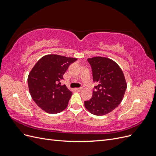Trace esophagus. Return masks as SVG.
Instances as JSON below:
<instances>
[{"label": "esophagus", "mask_w": 156, "mask_h": 156, "mask_svg": "<svg viewBox=\"0 0 156 156\" xmlns=\"http://www.w3.org/2000/svg\"><path fill=\"white\" fill-rule=\"evenodd\" d=\"M75 90H76L77 91H81V90H83V88L82 87H81V88H75Z\"/></svg>", "instance_id": "obj_1"}]
</instances>
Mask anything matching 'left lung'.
<instances>
[{"mask_svg":"<svg viewBox=\"0 0 156 156\" xmlns=\"http://www.w3.org/2000/svg\"><path fill=\"white\" fill-rule=\"evenodd\" d=\"M90 64L94 87L92 98L84 101V107L92 114L105 115L120 105L127 83L120 67L112 60L95 56L87 59Z\"/></svg>","mask_w":156,"mask_h":156,"instance_id":"left-lung-1","label":"left lung"}]
</instances>
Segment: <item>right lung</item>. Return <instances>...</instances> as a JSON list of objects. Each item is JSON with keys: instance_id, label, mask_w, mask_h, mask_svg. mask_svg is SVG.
Here are the masks:
<instances>
[{"instance_id": "1", "label": "right lung", "mask_w": 156, "mask_h": 156, "mask_svg": "<svg viewBox=\"0 0 156 156\" xmlns=\"http://www.w3.org/2000/svg\"><path fill=\"white\" fill-rule=\"evenodd\" d=\"M75 58L58 55H48L41 58L28 77V85L32 100L42 110L56 114L68 107L72 92L61 86L63 75Z\"/></svg>"}]
</instances>
